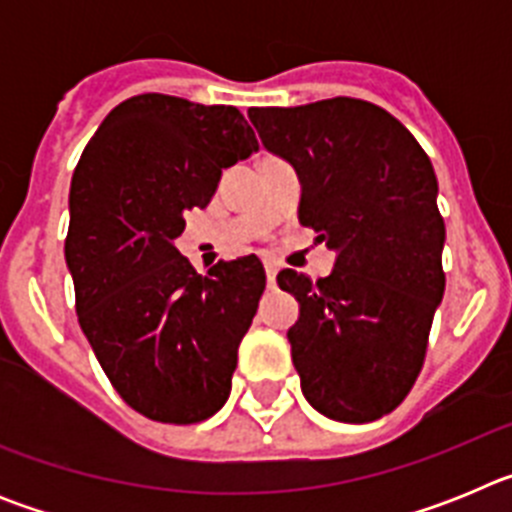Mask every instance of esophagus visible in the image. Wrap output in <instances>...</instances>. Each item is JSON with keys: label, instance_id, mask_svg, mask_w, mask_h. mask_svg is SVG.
Here are the masks:
<instances>
[{"label": "esophagus", "instance_id": "34e87169", "mask_svg": "<svg viewBox=\"0 0 512 512\" xmlns=\"http://www.w3.org/2000/svg\"><path fill=\"white\" fill-rule=\"evenodd\" d=\"M266 279H269V284H274V279H277V264L274 261H266Z\"/></svg>", "mask_w": 512, "mask_h": 512}]
</instances>
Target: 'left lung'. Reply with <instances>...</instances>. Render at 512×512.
<instances>
[{
    "label": "left lung",
    "instance_id": "1",
    "mask_svg": "<svg viewBox=\"0 0 512 512\" xmlns=\"http://www.w3.org/2000/svg\"><path fill=\"white\" fill-rule=\"evenodd\" d=\"M248 117L300 176V223L336 251L318 282L295 269L277 277L300 302L287 338L302 395L341 423L382 418L413 390L446 287L431 158L364 99L253 107Z\"/></svg>",
    "mask_w": 512,
    "mask_h": 512
}]
</instances>
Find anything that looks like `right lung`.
Listing matches in <instances>:
<instances>
[{"mask_svg": "<svg viewBox=\"0 0 512 512\" xmlns=\"http://www.w3.org/2000/svg\"><path fill=\"white\" fill-rule=\"evenodd\" d=\"M253 151L230 104L138 94L104 117L71 179L79 325L117 395L158 423H200L230 395L264 266L243 256L200 277L174 241L184 212L207 207L223 169Z\"/></svg>", "mask_w": 512, "mask_h": 512, "instance_id": "add662e5", "label": "right lung"}]
</instances>
